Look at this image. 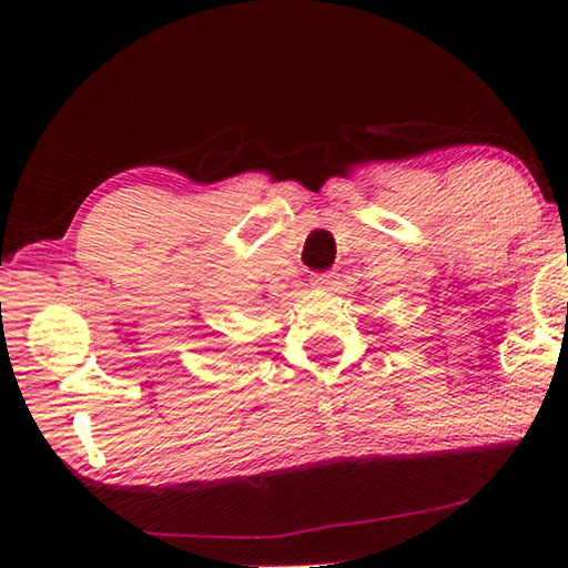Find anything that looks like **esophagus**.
I'll list each match as a JSON object with an SVG mask.
<instances>
[{
    "label": "esophagus",
    "mask_w": 568,
    "mask_h": 568,
    "mask_svg": "<svg viewBox=\"0 0 568 568\" xmlns=\"http://www.w3.org/2000/svg\"><path fill=\"white\" fill-rule=\"evenodd\" d=\"M333 281H335V273H313L311 275V285H315V287H328V285H333Z\"/></svg>",
    "instance_id": "1"
}]
</instances>
